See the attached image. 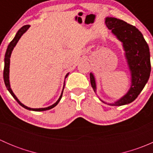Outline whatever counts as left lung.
Returning a JSON list of instances; mask_svg holds the SVG:
<instances>
[{"mask_svg":"<svg viewBox=\"0 0 153 153\" xmlns=\"http://www.w3.org/2000/svg\"><path fill=\"white\" fill-rule=\"evenodd\" d=\"M107 28L122 44L124 56L131 74V85L128 92L120 99L111 104L112 106H122L135 101L142 91L149 78L151 72L150 53L149 46L141 32L134 26L121 19L106 17ZM90 82L94 92H96V82L90 72ZM101 100L102 102L105 103Z\"/></svg>","mask_w":153,"mask_h":153,"instance_id":"1","label":"left lung"}]
</instances>
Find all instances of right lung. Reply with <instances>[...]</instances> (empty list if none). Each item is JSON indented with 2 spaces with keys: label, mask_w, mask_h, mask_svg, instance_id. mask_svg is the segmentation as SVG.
I'll return each mask as SVG.
<instances>
[{
  "label": "right lung",
  "mask_w": 153,
  "mask_h": 153,
  "mask_svg": "<svg viewBox=\"0 0 153 153\" xmlns=\"http://www.w3.org/2000/svg\"><path fill=\"white\" fill-rule=\"evenodd\" d=\"M29 27H30V26H29V25H25V26H24V27H21V28L18 31V32L16 33V35H15V38H13V40L11 41V42L10 43V44L8 45V47H7V52H6V54H5V58H4V83H5V85H6V86H7V89H8L9 92H10L11 95H12V97H13V98H15V100H16L17 102H18V104H20V105H21V106H23L24 108H25V109H29V110L37 111V112H40V111L49 110V109H51L52 108L55 107V106H56L57 104H58V103H59V101H61V98H62L63 92H64V86H65V81H64V83L63 90H62V92H61V95H60V97H59V98H58V101H57L55 103V104H53L52 105L48 106V107L38 108V109H34V108L28 107V106H27L24 105V104H23L22 103H21V101H20L18 99V98L15 96V95L14 94V92H12V89H11V86H10V65L11 54H12V50H13V49L15 48V46H16L17 43L18 42V41L20 40V38H21V36H22V35H24V34L25 33V32H27V30H28V29L29 28ZM68 75H69V73H67V75H66L65 79L67 78Z\"/></svg>",
  "instance_id": "1"
}]
</instances>
